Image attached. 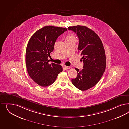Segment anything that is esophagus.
<instances>
[{
    "label": "esophagus",
    "mask_w": 129,
    "mask_h": 129,
    "mask_svg": "<svg viewBox=\"0 0 129 129\" xmlns=\"http://www.w3.org/2000/svg\"><path fill=\"white\" fill-rule=\"evenodd\" d=\"M64 68H65V69H70V67H68V66H64Z\"/></svg>",
    "instance_id": "obj_1"
}]
</instances>
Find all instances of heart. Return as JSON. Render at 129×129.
Segmentation results:
<instances>
[{"mask_svg": "<svg viewBox=\"0 0 129 129\" xmlns=\"http://www.w3.org/2000/svg\"><path fill=\"white\" fill-rule=\"evenodd\" d=\"M72 38H75L72 35H69L67 37L66 39H72Z\"/></svg>", "mask_w": 129, "mask_h": 129, "instance_id": "heart-1", "label": "heart"}]
</instances>
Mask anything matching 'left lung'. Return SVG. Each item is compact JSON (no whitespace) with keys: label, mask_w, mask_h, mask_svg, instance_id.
<instances>
[{"label":"left lung","mask_w":129,"mask_h":129,"mask_svg":"<svg viewBox=\"0 0 129 129\" xmlns=\"http://www.w3.org/2000/svg\"><path fill=\"white\" fill-rule=\"evenodd\" d=\"M76 34L79 39L78 52L83 56V69L77 72V77L71 81L75 87L86 91L99 81L105 70L106 56L102 42L97 34L85 26L67 28Z\"/></svg>","instance_id":"left-lung-1"}]
</instances>
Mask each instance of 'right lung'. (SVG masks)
<instances>
[{"label":"right lung","mask_w":129,"mask_h":129,"mask_svg":"<svg viewBox=\"0 0 129 129\" xmlns=\"http://www.w3.org/2000/svg\"><path fill=\"white\" fill-rule=\"evenodd\" d=\"M67 29L54 26H46L36 31L30 38L25 53V63L29 76L42 87L54 83L62 67L48 63L50 54L54 49L58 37Z\"/></svg>","instance_id":"right-lung-1"}]
</instances>
